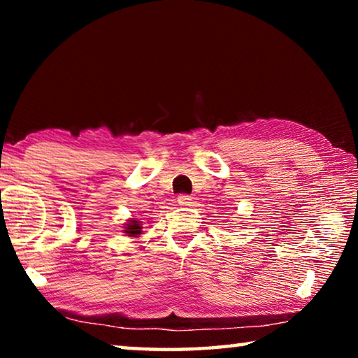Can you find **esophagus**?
<instances>
[{"label": "esophagus", "mask_w": 358, "mask_h": 358, "mask_svg": "<svg viewBox=\"0 0 358 358\" xmlns=\"http://www.w3.org/2000/svg\"><path fill=\"white\" fill-rule=\"evenodd\" d=\"M177 201H178V203H180V205H183V207H187V205H191V203H192V202H191V201H192V197H191V196H187V194H180Z\"/></svg>", "instance_id": "1"}]
</instances>
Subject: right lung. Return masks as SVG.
<instances>
[{"mask_svg":"<svg viewBox=\"0 0 358 358\" xmlns=\"http://www.w3.org/2000/svg\"><path fill=\"white\" fill-rule=\"evenodd\" d=\"M141 226H138V221H134L132 220L129 224H128V227H126V230L124 232L129 235V237H136V235H138L141 234Z\"/></svg>","mask_w":358,"mask_h":358,"instance_id":"add662e5","label":"right lung"}]
</instances>
